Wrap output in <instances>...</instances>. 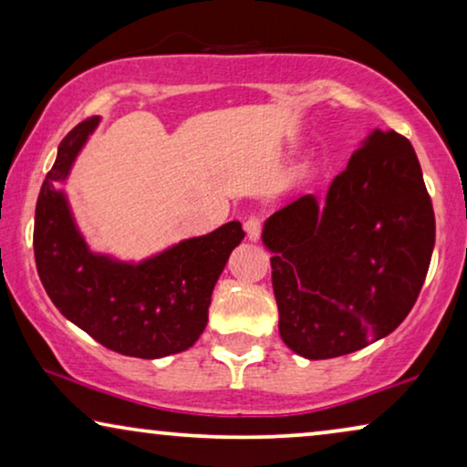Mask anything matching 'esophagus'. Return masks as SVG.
I'll return each instance as SVG.
<instances>
[{"mask_svg": "<svg viewBox=\"0 0 467 467\" xmlns=\"http://www.w3.org/2000/svg\"><path fill=\"white\" fill-rule=\"evenodd\" d=\"M244 232H246V238L248 240L257 242L259 235H261V221L254 219V216H251V219L244 223Z\"/></svg>", "mask_w": 467, "mask_h": 467, "instance_id": "esophagus-1", "label": "esophagus"}]
</instances>
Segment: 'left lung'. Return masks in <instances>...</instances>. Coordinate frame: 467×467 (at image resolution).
<instances>
[{
  "mask_svg": "<svg viewBox=\"0 0 467 467\" xmlns=\"http://www.w3.org/2000/svg\"><path fill=\"white\" fill-rule=\"evenodd\" d=\"M261 242L293 353L334 359L389 336L417 302L436 244L412 144L369 130L323 200L310 193L274 213Z\"/></svg>",
  "mask_w": 467,
  "mask_h": 467,
  "instance_id": "8db88e82",
  "label": "left lung"
}]
</instances>
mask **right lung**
I'll return each mask as SVG.
<instances>
[{
	"mask_svg": "<svg viewBox=\"0 0 467 467\" xmlns=\"http://www.w3.org/2000/svg\"><path fill=\"white\" fill-rule=\"evenodd\" d=\"M99 120H82L61 140L37 195V274L61 315L114 353L140 359L182 353L206 329L214 285L244 229L229 221L140 261L93 251L74 219L66 182Z\"/></svg>",
	"mask_w": 467,
	"mask_h": 467,
	"instance_id": "right-lung-1",
	"label": "right lung"
}]
</instances>
